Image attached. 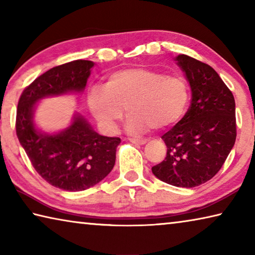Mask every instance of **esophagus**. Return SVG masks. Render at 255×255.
Here are the masks:
<instances>
[{
	"label": "esophagus",
	"instance_id": "obj_1",
	"mask_svg": "<svg viewBox=\"0 0 255 255\" xmlns=\"http://www.w3.org/2000/svg\"><path fill=\"white\" fill-rule=\"evenodd\" d=\"M129 140L133 144H139V145H144L146 144V141H147L146 139H144V138H129Z\"/></svg>",
	"mask_w": 255,
	"mask_h": 255
}]
</instances>
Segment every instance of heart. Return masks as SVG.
Listing matches in <instances>:
<instances>
[{
  "label": "heart",
  "instance_id": "1",
  "mask_svg": "<svg viewBox=\"0 0 255 255\" xmlns=\"http://www.w3.org/2000/svg\"><path fill=\"white\" fill-rule=\"evenodd\" d=\"M88 103L106 131L117 129L126 109L129 130L143 132L179 123L189 108L190 89L181 76L150 68H128L110 74L105 86L90 89Z\"/></svg>",
  "mask_w": 255,
  "mask_h": 255
}]
</instances>
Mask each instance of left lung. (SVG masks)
Instances as JSON below:
<instances>
[{"label": "left lung", "instance_id": "8db88e82", "mask_svg": "<svg viewBox=\"0 0 255 255\" xmlns=\"http://www.w3.org/2000/svg\"><path fill=\"white\" fill-rule=\"evenodd\" d=\"M174 60L191 89V105L162 136L166 156L152 172L174 187L193 188L214 178L235 144V100L213 67L187 55Z\"/></svg>", "mask_w": 255, "mask_h": 255}]
</instances>
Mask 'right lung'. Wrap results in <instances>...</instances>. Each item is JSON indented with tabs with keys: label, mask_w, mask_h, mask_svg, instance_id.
I'll list each match as a JSON object with an SVG mask.
<instances>
[{
	"label": "right lung",
	"mask_w": 255,
	"mask_h": 255,
	"mask_svg": "<svg viewBox=\"0 0 255 255\" xmlns=\"http://www.w3.org/2000/svg\"><path fill=\"white\" fill-rule=\"evenodd\" d=\"M94 63L74 60L37 77L21 94L16 110V136L38 173L65 191H83L100 182L114 169L120 138L99 135L75 112L68 127L46 132L34 122L38 102L45 98L82 93Z\"/></svg>",
	"instance_id": "right-lung-1"
}]
</instances>
